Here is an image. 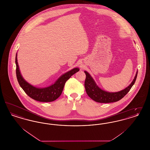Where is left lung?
I'll list each match as a JSON object with an SVG mask.
<instances>
[{
    "instance_id": "left-lung-1",
    "label": "left lung",
    "mask_w": 150,
    "mask_h": 150,
    "mask_svg": "<svg viewBox=\"0 0 150 150\" xmlns=\"http://www.w3.org/2000/svg\"><path fill=\"white\" fill-rule=\"evenodd\" d=\"M86 75L85 80V88L86 92L88 96L94 101L99 103H111L118 101L122 98L135 83L138 71L136 72V75L132 82L129 86L124 89L117 92H108L102 90L97 85L95 81L91 75L86 71H84Z\"/></svg>"
}]
</instances>
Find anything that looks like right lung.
I'll use <instances>...</instances> for the list:
<instances>
[{
	"mask_svg": "<svg viewBox=\"0 0 150 150\" xmlns=\"http://www.w3.org/2000/svg\"><path fill=\"white\" fill-rule=\"evenodd\" d=\"M17 57V53L16 55L15 62L16 64V76L20 86L30 97L39 102H48L57 100L62 92L66 81L70 78L72 75L79 71L78 67L74 68L61 75L53 84L45 88H37L30 84L22 77Z\"/></svg>",
	"mask_w": 150,
	"mask_h": 150,
	"instance_id": "obj_1",
	"label": "right lung"
}]
</instances>
